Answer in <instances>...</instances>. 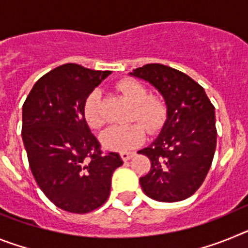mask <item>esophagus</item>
Returning <instances> with one entry per match:
<instances>
[{
  "instance_id": "34e87169",
  "label": "esophagus",
  "mask_w": 248,
  "mask_h": 248,
  "mask_svg": "<svg viewBox=\"0 0 248 248\" xmlns=\"http://www.w3.org/2000/svg\"><path fill=\"white\" fill-rule=\"evenodd\" d=\"M134 153H130V151H125V153H120V157H122L123 161H128L131 157L134 156Z\"/></svg>"
}]
</instances>
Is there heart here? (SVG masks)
<instances>
[{"label":"heart","mask_w":248,"mask_h":248,"mask_svg":"<svg viewBox=\"0 0 248 248\" xmlns=\"http://www.w3.org/2000/svg\"><path fill=\"white\" fill-rule=\"evenodd\" d=\"M122 92L133 104L134 111L131 119L138 120L154 133L163 125L166 115L165 104L159 97L149 95L144 85L134 79H124L118 84ZM83 113L89 126L97 129L104 123L102 114V93L94 89L87 95L83 105ZM140 124L130 125H113L105 129L100 135V141L105 149L118 153H125L141 145L145 140L146 131Z\"/></svg>","instance_id":"heart-1"}]
</instances>
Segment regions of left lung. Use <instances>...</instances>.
<instances>
[{"label":"left lung","instance_id":"1","mask_svg":"<svg viewBox=\"0 0 248 248\" xmlns=\"http://www.w3.org/2000/svg\"><path fill=\"white\" fill-rule=\"evenodd\" d=\"M129 76L143 79L161 94L166 120L156 139L139 150L151 168L140 177L144 194L161 202L190 198L209 172L216 149L215 108L201 85L168 65L146 64Z\"/></svg>","mask_w":248,"mask_h":248}]
</instances>
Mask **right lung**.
<instances>
[{"label": "right lung", "mask_w": 248, "mask_h": 248, "mask_svg": "<svg viewBox=\"0 0 248 248\" xmlns=\"http://www.w3.org/2000/svg\"><path fill=\"white\" fill-rule=\"evenodd\" d=\"M110 74L67 63L37 80L22 108V139L31 171L52 203L87 214L107 201L117 153L102 155L83 113L84 100Z\"/></svg>", "instance_id": "1"}]
</instances>
